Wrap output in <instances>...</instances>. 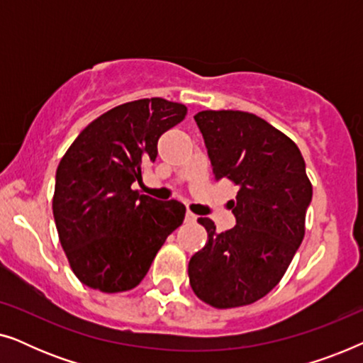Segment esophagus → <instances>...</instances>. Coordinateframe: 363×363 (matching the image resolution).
Masks as SVG:
<instances>
[{"label": "esophagus", "instance_id": "34e87169", "mask_svg": "<svg viewBox=\"0 0 363 363\" xmlns=\"http://www.w3.org/2000/svg\"><path fill=\"white\" fill-rule=\"evenodd\" d=\"M185 221H188V223L196 221V215H193L191 211H186V215H185Z\"/></svg>", "mask_w": 363, "mask_h": 363}]
</instances>
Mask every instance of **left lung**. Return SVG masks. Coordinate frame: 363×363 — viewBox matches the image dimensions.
<instances>
[{"label": "left lung", "instance_id": "1", "mask_svg": "<svg viewBox=\"0 0 363 363\" xmlns=\"http://www.w3.org/2000/svg\"><path fill=\"white\" fill-rule=\"evenodd\" d=\"M216 180L238 186L228 205L236 226L216 233L198 218L208 241L188 264L190 286L216 309L247 306L274 289L306 233L312 185L301 150L264 118L241 111L195 116Z\"/></svg>", "mask_w": 363, "mask_h": 363}]
</instances>
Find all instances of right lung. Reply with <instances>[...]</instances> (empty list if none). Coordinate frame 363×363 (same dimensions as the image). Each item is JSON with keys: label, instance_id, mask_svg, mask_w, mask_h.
<instances>
[{"label": "right lung", "instance_id": "add662e5", "mask_svg": "<svg viewBox=\"0 0 363 363\" xmlns=\"http://www.w3.org/2000/svg\"><path fill=\"white\" fill-rule=\"evenodd\" d=\"M186 116L160 97L122 104L79 133L56 172L52 213L77 279L92 289L130 291L163 242L183 223L180 201L133 190L142 165L155 162L158 138Z\"/></svg>", "mask_w": 363, "mask_h": 363}]
</instances>
